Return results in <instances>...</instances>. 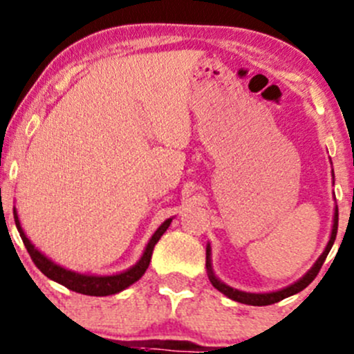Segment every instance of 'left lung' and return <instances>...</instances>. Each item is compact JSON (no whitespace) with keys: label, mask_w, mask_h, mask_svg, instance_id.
Here are the masks:
<instances>
[{"label":"left lung","mask_w":354,"mask_h":354,"mask_svg":"<svg viewBox=\"0 0 354 354\" xmlns=\"http://www.w3.org/2000/svg\"><path fill=\"white\" fill-rule=\"evenodd\" d=\"M336 234H337V207H336V212H335V223H333V232H331V239H329L328 242V247H326V250L322 252V255L319 259H317V262L314 263L313 269H310L308 274L304 275V277L301 279V281H297L296 284L286 287V289L282 290H277V292H269V294H250V292H242V290H236V289H232V287L225 286L223 282H220L218 279L215 277V274H213L212 270V262H209V245L207 247V269H208V279L209 282H212L213 287L215 289H218L220 292H223L225 296L234 299L236 302H242V304H248V306H269V304H275V302L282 301V299L289 297V296H294V294L301 292L302 289H306L310 282L314 281V279L317 277V274H319L322 263H324L326 257H328L329 250H331L333 243H335L336 240Z\"/></svg>","instance_id":"1"}]
</instances>
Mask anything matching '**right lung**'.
I'll use <instances>...</instances> for the list:
<instances>
[{
  "instance_id": "right-lung-1",
  "label": "right lung",
  "mask_w": 354,
  "mask_h": 354,
  "mask_svg": "<svg viewBox=\"0 0 354 354\" xmlns=\"http://www.w3.org/2000/svg\"><path fill=\"white\" fill-rule=\"evenodd\" d=\"M13 215H15V223H17V228L19 232V236H21L23 243H25L26 250H28L30 257H32L35 266L44 272L48 279L58 282V284L65 286L67 289L73 290V292L85 294V296H111V294H118L120 290L126 289V287L134 284L136 281H139V279L142 277V274L146 272L147 267H149L154 245H156L158 240L161 239V235L168 230V227L171 225V218H168L156 232H154V235L151 236L149 243H147L141 260H139L134 267H131L129 270L120 272V274H115V275H84V274H77V272L67 270L64 269V267L57 266V263H53L52 260L46 259L41 252H38L37 248L33 247V243L26 239L25 232H23L21 225H19L17 209L15 208H13Z\"/></svg>"
}]
</instances>
